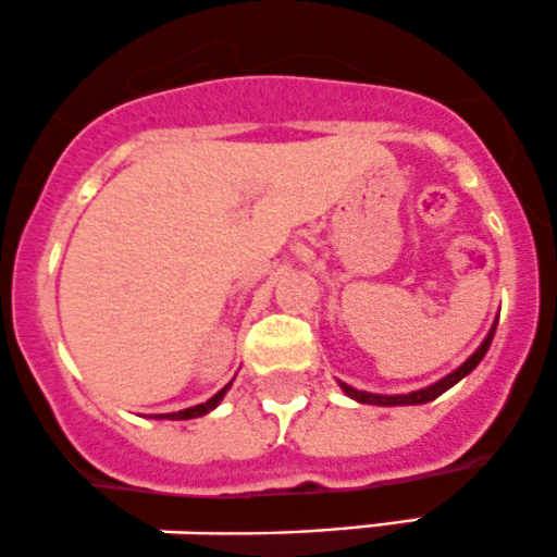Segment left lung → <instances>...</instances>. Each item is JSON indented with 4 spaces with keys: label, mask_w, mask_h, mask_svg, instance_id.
I'll list each match as a JSON object with an SVG mask.
<instances>
[{
    "label": "left lung",
    "mask_w": 557,
    "mask_h": 557,
    "mask_svg": "<svg viewBox=\"0 0 557 557\" xmlns=\"http://www.w3.org/2000/svg\"><path fill=\"white\" fill-rule=\"evenodd\" d=\"M494 330H497V322H494L492 330H488V335L484 338V344L475 348L473 354L466 359V362L460 364L457 370H451L449 375H444L442 381L431 383V386L420 388V391H412V394H396V396H386V394H370V391H357L351 388L348 383H341V388L346 391V396H351L354 401H359V405H377V407H405V405H425V401H433L436 396H442L444 391H449L455 383H460L462 377L470 375L475 368H479L481 359L486 357L488 346H492V338H494Z\"/></svg>",
    "instance_id": "obj_1"
}]
</instances>
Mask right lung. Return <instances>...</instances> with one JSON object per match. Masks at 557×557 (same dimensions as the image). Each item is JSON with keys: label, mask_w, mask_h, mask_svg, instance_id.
<instances>
[{"label": "right lung", "mask_w": 557, "mask_h": 557, "mask_svg": "<svg viewBox=\"0 0 557 557\" xmlns=\"http://www.w3.org/2000/svg\"><path fill=\"white\" fill-rule=\"evenodd\" d=\"M230 386L232 383H227V386H224L222 391H219V394H213L209 401H203V405H195V407H187V409H180V412H166V414H156V418H161V420H193V418H200V414H206V412H211L213 407L219 405V401L224 399V394H227L230 391Z\"/></svg>", "instance_id": "obj_1"}]
</instances>
